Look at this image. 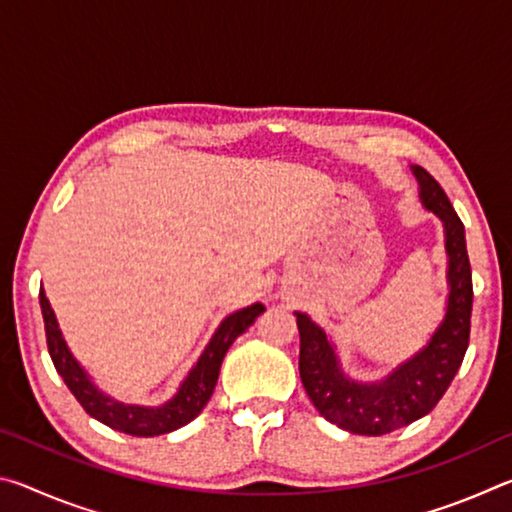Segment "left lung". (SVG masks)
<instances>
[{"instance_id": "obj_1", "label": "left lung", "mask_w": 512, "mask_h": 512, "mask_svg": "<svg viewBox=\"0 0 512 512\" xmlns=\"http://www.w3.org/2000/svg\"><path fill=\"white\" fill-rule=\"evenodd\" d=\"M420 185L422 205L445 225L449 298L443 323L411 359L384 379H350L341 370L332 341L307 314H296L300 332V379L318 413L336 427L359 436H384L420 420L452 384L470 343L472 268L465 248V228L443 187L427 169L411 167Z\"/></svg>"}]
</instances>
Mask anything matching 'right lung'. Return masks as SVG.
<instances>
[{
	"label": "right lung",
	"instance_id": "obj_1",
	"mask_svg": "<svg viewBox=\"0 0 512 512\" xmlns=\"http://www.w3.org/2000/svg\"><path fill=\"white\" fill-rule=\"evenodd\" d=\"M40 307L42 318H45V332H47V348L51 354V361L58 370V375L63 377L72 395L79 400V404L85 409V413L92 415L94 420H99L110 429H117L128 436H160V433L176 431L185 427L187 422H192L198 413L205 409V404L210 402L214 393L216 379H219V370L225 352L230 350V345L235 343L237 336H241L246 329L255 323V318L262 314L264 305H250L246 309H239L235 314H230L216 329L212 341L207 343L201 359L196 361V366L189 370L183 384H180L178 393L171 397L169 402L162 406H137V404H124L101 393L97 386L92 384L88 372L81 368V363L74 359V354L69 352L67 343L63 339V332L58 329V320L54 316L45 291L40 289Z\"/></svg>",
	"mask_w": 512,
	"mask_h": 512
}]
</instances>
